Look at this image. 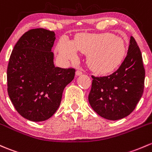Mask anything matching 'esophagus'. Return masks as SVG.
<instances>
[{
    "label": "esophagus",
    "instance_id": "34e87169",
    "mask_svg": "<svg viewBox=\"0 0 152 152\" xmlns=\"http://www.w3.org/2000/svg\"><path fill=\"white\" fill-rule=\"evenodd\" d=\"M82 74V71L81 70H77L76 72V76H80V75Z\"/></svg>",
    "mask_w": 152,
    "mask_h": 152
}]
</instances>
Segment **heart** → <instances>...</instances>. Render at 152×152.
I'll list each match as a JSON object with an SVG mask.
<instances>
[{
	"label": "heart",
	"instance_id": "1",
	"mask_svg": "<svg viewBox=\"0 0 152 152\" xmlns=\"http://www.w3.org/2000/svg\"><path fill=\"white\" fill-rule=\"evenodd\" d=\"M57 52L65 60L76 61L78 52L89 55L88 62L94 71L110 73L122 63L125 46L120 38L110 33L96 36H81L74 41L63 38L57 44Z\"/></svg>",
	"mask_w": 152,
	"mask_h": 152
}]
</instances>
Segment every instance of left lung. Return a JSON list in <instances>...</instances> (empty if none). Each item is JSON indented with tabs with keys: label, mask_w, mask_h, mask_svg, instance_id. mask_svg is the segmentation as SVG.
I'll list each match as a JSON object with an SVG mask.
<instances>
[{
	"label": "left lung",
	"mask_w": 152,
	"mask_h": 152,
	"mask_svg": "<svg viewBox=\"0 0 152 152\" xmlns=\"http://www.w3.org/2000/svg\"><path fill=\"white\" fill-rule=\"evenodd\" d=\"M92 78L88 100L97 114L109 120L130 114L143 95L145 79L143 58L135 38L130 37L127 56L116 71Z\"/></svg>",
	"instance_id": "obj_1"
}]
</instances>
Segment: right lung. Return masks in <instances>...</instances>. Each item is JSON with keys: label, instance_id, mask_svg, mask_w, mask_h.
Returning <instances> with one entry per match:
<instances>
[{"label": "right lung", "instance_id": "right-lung-1", "mask_svg": "<svg viewBox=\"0 0 152 152\" xmlns=\"http://www.w3.org/2000/svg\"><path fill=\"white\" fill-rule=\"evenodd\" d=\"M55 32L28 30L14 46L7 68V90L22 117L41 122L58 109L64 88L74 79V68L54 65Z\"/></svg>", "mask_w": 152, "mask_h": 152}]
</instances>
